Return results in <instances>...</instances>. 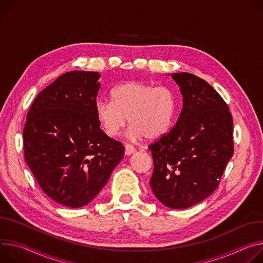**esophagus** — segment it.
Wrapping results in <instances>:
<instances>
[{"instance_id":"1","label":"esophagus","mask_w":263,"mask_h":263,"mask_svg":"<svg viewBox=\"0 0 263 263\" xmlns=\"http://www.w3.org/2000/svg\"><path fill=\"white\" fill-rule=\"evenodd\" d=\"M135 152H136V148L133 146V145H130V144H126V145H125V155L130 156V155H133Z\"/></svg>"}]
</instances>
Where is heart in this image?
<instances>
[{"label":"heart","instance_id":"obj_1","mask_svg":"<svg viewBox=\"0 0 263 263\" xmlns=\"http://www.w3.org/2000/svg\"><path fill=\"white\" fill-rule=\"evenodd\" d=\"M110 100L98 101L96 118L108 137H115L132 125L133 139L156 140L171 128L178 109V98L168 86H156L140 81H127L111 90Z\"/></svg>","mask_w":263,"mask_h":263}]
</instances>
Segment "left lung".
I'll list each match as a JSON object with an SVG mask.
<instances>
[{"label":"left lung","instance_id":"left-lung-1","mask_svg":"<svg viewBox=\"0 0 263 263\" xmlns=\"http://www.w3.org/2000/svg\"><path fill=\"white\" fill-rule=\"evenodd\" d=\"M180 86L183 108L172 129L151 144V187L171 209H186L219 185L234 153L233 119L221 96L203 79L186 72L170 74Z\"/></svg>","mask_w":263,"mask_h":263}]
</instances>
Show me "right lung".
<instances>
[{"label":"right lung","mask_w":263,"mask_h":263,"mask_svg":"<svg viewBox=\"0 0 263 263\" xmlns=\"http://www.w3.org/2000/svg\"><path fill=\"white\" fill-rule=\"evenodd\" d=\"M99 78L86 71L58 77L36 96L23 132L25 160L39 185L70 208L92 201L124 155L96 118Z\"/></svg>","instance_id":"right-lung-1"}]
</instances>
